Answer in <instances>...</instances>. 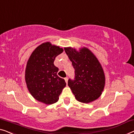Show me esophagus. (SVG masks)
Listing matches in <instances>:
<instances>
[{
	"label": "esophagus",
	"instance_id": "esophagus-1",
	"mask_svg": "<svg viewBox=\"0 0 134 134\" xmlns=\"http://www.w3.org/2000/svg\"><path fill=\"white\" fill-rule=\"evenodd\" d=\"M64 79H65V82H66V83H67V82H68V77H65Z\"/></svg>",
	"mask_w": 134,
	"mask_h": 134
}]
</instances>
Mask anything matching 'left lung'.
<instances>
[{
    "label": "left lung",
    "mask_w": 134,
    "mask_h": 134,
    "mask_svg": "<svg viewBox=\"0 0 134 134\" xmlns=\"http://www.w3.org/2000/svg\"><path fill=\"white\" fill-rule=\"evenodd\" d=\"M64 51L75 69V78L69 79L68 85L76 99L86 103L95 100L101 95L105 82L104 71L98 59L85 47L79 52L71 47H65Z\"/></svg>",
    "instance_id": "left-lung-1"
}]
</instances>
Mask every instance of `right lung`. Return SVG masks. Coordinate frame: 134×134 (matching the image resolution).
Here are the masks:
<instances>
[{
	"label": "right lung",
	"instance_id": "obj_1",
	"mask_svg": "<svg viewBox=\"0 0 134 134\" xmlns=\"http://www.w3.org/2000/svg\"><path fill=\"white\" fill-rule=\"evenodd\" d=\"M63 52L62 48L47 42L36 48L27 63L25 81L28 90L36 100L45 104L57 102L66 85L65 80L57 75L59 69L53 64Z\"/></svg>",
	"mask_w": 134,
	"mask_h": 134
}]
</instances>
